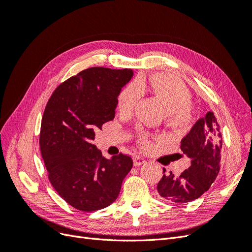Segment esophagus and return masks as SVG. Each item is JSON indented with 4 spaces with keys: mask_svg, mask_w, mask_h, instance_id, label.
<instances>
[{
    "mask_svg": "<svg viewBox=\"0 0 252 252\" xmlns=\"http://www.w3.org/2000/svg\"><path fill=\"white\" fill-rule=\"evenodd\" d=\"M145 163H146V159H145V158H142V157L135 156V157L133 158V164H134V166H141V165H143V164H145Z\"/></svg>",
    "mask_w": 252,
    "mask_h": 252,
    "instance_id": "obj_1",
    "label": "esophagus"
}]
</instances>
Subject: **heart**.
<instances>
[{
  "label": "heart",
  "mask_w": 252,
  "mask_h": 252,
  "mask_svg": "<svg viewBox=\"0 0 252 252\" xmlns=\"http://www.w3.org/2000/svg\"><path fill=\"white\" fill-rule=\"evenodd\" d=\"M150 87L156 97L164 106L167 123L180 130L187 128L191 123V109L189 106L191 95L185 84L169 74L158 73L150 79ZM142 95V84L139 81L129 83L122 89L118 97L121 112H132ZM140 144L146 150L152 147L151 139L147 134L141 135Z\"/></svg>",
  "instance_id": "1"
}]
</instances>
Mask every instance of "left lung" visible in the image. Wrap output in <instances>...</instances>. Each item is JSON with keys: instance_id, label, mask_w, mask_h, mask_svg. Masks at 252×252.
Here are the masks:
<instances>
[{"instance_id": "left-lung-1", "label": "left lung", "mask_w": 252, "mask_h": 252, "mask_svg": "<svg viewBox=\"0 0 252 252\" xmlns=\"http://www.w3.org/2000/svg\"><path fill=\"white\" fill-rule=\"evenodd\" d=\"M213 112L200 118L181 141L183 154L191 165L180 175L165 174L157 186L159 196L172 203H188L207 191L220 171L222 134Z\"/></svg>"}]
</instances>
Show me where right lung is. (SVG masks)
<instances>
[{"label": "right lung", "mask_w": 252, "mask_h": 252, "mask_svg": "<svg viewBox=\"0 0 252 252\" xmlns=\"http://www.w3.org/2000/svg\"><path fill=\"white\" fill-rule=\"evenodd\" d=\"M131 69L91 67L53 91L45 108L40 148L51 185L75 209L94 211L117 200L132 158L102 156L95 130L116 116L118 96Z\"/></svg>", "instance_id": "1"}]
</instances>
